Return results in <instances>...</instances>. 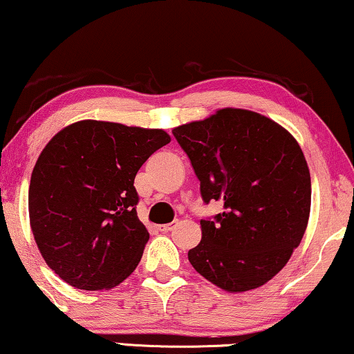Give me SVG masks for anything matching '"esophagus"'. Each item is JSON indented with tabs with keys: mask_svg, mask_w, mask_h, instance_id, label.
Listing matches in <instances>:
<instances>
[{
	"mask_svg": "<svg viewBox=\"0 0 354 354\" xmlns=\"http://www.w3.org/2000/svg\"><path fill=\"white\" fill-rule=\"evenodd\" d=\"M177 225V222H171V224H164V225H158L159 232H171L174 227Z\"/></svg>",
	"mask_w": 354,
	"mask_h": 354,
	"instance_id": "obj_1",
	"label": "esophagus"
}]
</instances>
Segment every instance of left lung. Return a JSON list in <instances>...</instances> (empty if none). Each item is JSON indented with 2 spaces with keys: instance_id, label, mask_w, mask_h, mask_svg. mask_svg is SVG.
I'll return each mask as SVG.
<instances>
[{
  "instance_id": "8db88e82",
  "label": "left lung",
  "mask_w": 354,
  "mask_h": 354,
  "mask_svg": "<svg viewBox=\"0 0 354 354\" xmlns=\"http://www.w3.org/2000/svg\"><path fill=\"white\" fill-rule=\"evenodd\" d=\"M174 137L190 159L205 203H224L201 221L188 261L229 293L263 287L301 243L311 211V176L292 133L248 109L224 108L178 125Z\"/></svg>"
}]
</instances>
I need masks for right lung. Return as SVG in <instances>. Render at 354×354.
Masks as SVG:
<instances>
[{
	"label": "right lung",
	"instance_id": "obj_1",
	"mask_svg": "<svg viewBox=\"0 0 354 354\" xmlns=\"http://www.w3.org/2000/svg\"><path fill=\"white\" fill-rule=\"evenodd\" d=\"M169 142L162 129L85 119L46 143L32 172L28 217L43 259L64 282L109 290L133 272L149 239L133 180Z\"/></svg>",
	"mask_w": 354,
	"mask_h": 354
}]
</instances>
